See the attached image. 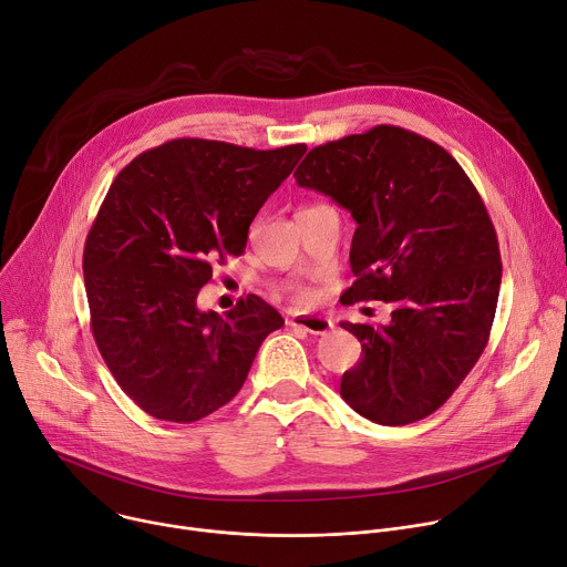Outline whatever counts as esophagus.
I'll return each mask as SVG.
<instances>
[{
	"mask_svg": "<svg viewBox=\"0 0 567 567\" xmlns=\"http://www.w3.org/2000/svg\"><path fill=\"white\" fill-rule=\"evenodd\" d=\"M289 328H300L310 334H326L332 330V321L326 317H315V315H291L287 319Z\"/></svg>",
	"mask_w": 567,
	"mask_h": 567,
	"instance_id": "34e87169",
	"label": "esophagus"
}]
</instances>
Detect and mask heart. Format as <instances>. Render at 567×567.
Masks as SVG:
<instances>
[{
  "label": "heart",
  "mask_w": 567,
  "mask_h": 567,
  "mask_svg": "<svg viewBox=\"0 0 567 567\" xmlns=\"http://www.w3.org/2000/svg\"><path fill=\"white\" fill-rule=\"evenodd\" d=\"M293 300L296 302H310L312 296H310V291H293Z\"/></svg>",
  "instance_id": "b5f03b06"
}]
</instances>
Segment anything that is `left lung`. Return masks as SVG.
<instances>
[{
    "mask_svg": "<svg viewBox=\"0 0 567 567\" xmlns=\"http://www.w3.org/2000/svg\"><path fill=\"white\" fill-rule=\"evenodd\" d=\"M357 221L343 302L393 305L389 326L341 323L362 343L341 398L380 425L427 419L482 357L502 282L486 205L436 142L380 124L315 146L293 172Z\"/></svg>",
    "mask_w": 567,
    "mask_h": 567,
    "instance_id": "left-lung-1",
    "label": "left lung"
}]
</instances>
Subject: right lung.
<instances>
[{"mask_svg": "<svg viewBox=\"0 0 567 567\" xmlns=\"http://www.w3.org/2000/svg\"><path fill=\"white\" fill-rule=\"evenodd\" d=\"M307 151L178 137L113 181L83 248L90 328L122 391L148 416L194 423L230 402L282 317L260 296L200 312L213 265L241 255L248 226Z\"/></svg>", "mask_w": 567, "mask_h": 567, "instance_id": "1", "label": "right lung"}]
</instances>
